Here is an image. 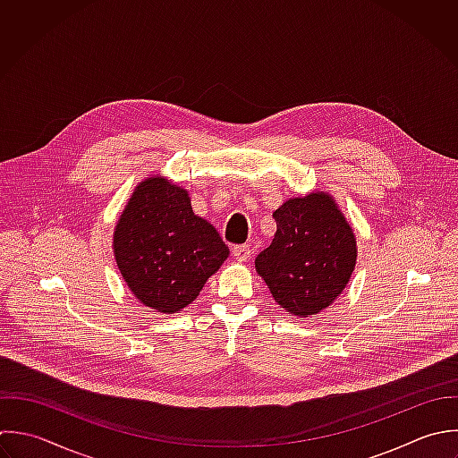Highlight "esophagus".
Returning a JSON list of instances; mask_svg holds the SVG:
<instances>
[{
	"mask_svg": "<svg viewBox=\"0 0 458 458\" xmlns=\"http://www.w3.org/2000/svg\"><path fill=\"white\" fill-rule=\"evenodd\" d=\"M232 253H233L235 260H239V262H246V260L251 257V250H250V246H246V244H242V246H233V248H232Z\"/></svg>",
	"mask_w": 458,
	"mask_h": 458,
	"instance_id": "obj_1",
	"label": "esophagus"
}]
</instances>
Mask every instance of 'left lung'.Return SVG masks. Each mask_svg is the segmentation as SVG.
Here are the masks:
<instances>
[{
	"instance_id": "obj_1",
	"label": "left lung",
	"mask_w": 458,
	"mask_h": 458,
	"mask_svg": "<svg viewBox=\"0 0 458 458\" xmlns=\"http://www.w3.org/2000/svg\"><path fill=\"white\" fill-rule=\"evenodd\" d=\"M276 233L255 260L275 301L296 318L328 309L357 264V239L332 194L312 191L275 212Z\"/></svg>"
}]
</instances>
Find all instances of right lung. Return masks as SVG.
Here are the masks:
<instances>
[{
  "instance_id": "add662e5",
  "label": "right lung",
  "mask_w": 458,
  "mask_h": 458,
  "mask_svg": "<svg viewBox=\"0 0 458 458\" xmlns=\"http://www.w3.org/2000/svg\"><path fill=\"white\" fill-rule=\"evenodd\" d=\"M112 241L131 294L162 314L191 305L230 255L217 230L194 214L187 189L162 174L133 189Z\"/></svg>"
}]
</instances>
